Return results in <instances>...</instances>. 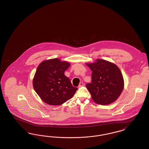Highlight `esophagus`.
Segmentation results:
<instances>
[{"label":"esophagus","instance_id":"esophagus-1","mask_svg":"<svg viewBox=\"0 0 149 149\" xmlns=\"http://www.w3.org/2000/svg\"><path fill=\"white\" fill-rule=\"evenodd\" d=\"M83 85H84V83H82V82H81V83H79V87H81V86H83Z\"/></svg>","mask_w":149,"mask_h":149}]
</instances>
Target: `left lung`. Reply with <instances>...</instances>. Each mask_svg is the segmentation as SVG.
<instances>
[{
  "label": "left lung",
  "instance_id": "obj_1",
  "mask_svg": "<svg viewBox=\"0 0 149 149\" xmlns=\"http://www.w3.org/2000/svg\"><path fill=\"white\" fill-rule=\"evenodd\" d=\"M86 65L92 71V83L86 84V87L93 100L101 105L109 104L116 101L124 88V80L119 68L102 59Z\"/></svg>",
  "mask_w": 149,
  "mask_h": 149
}]
</instances>
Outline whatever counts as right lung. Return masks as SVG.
I'll list each match as a JSON object with an SVG mask.
<instances>
[{"mask_svg":"<svg viewBox=\"0 0 149 149\" xmlns=\"http://www.w3.org/2000/svg\"><path fill=\"white\" fill-rule=\"evenodd\" d=\"M70 66L69 63L57 58L45 60L38 66L33 86L44 102L59 106L73 97L78 88L72 85L70 79L64 74Z\"/></svg>","mask_w":149,"mask_h":149,"instance_id":"1","label":"right lung"}]
</instances>
